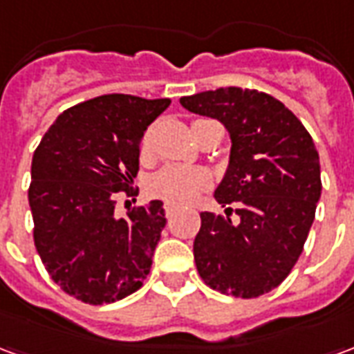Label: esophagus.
I'll return each mask as SVG.
<instances>
[{
    "instance_id": "obj_1",
    "label": "esophagus",
    "mask_w": 354,
    "mask_h": 354,
    "mask_svg": "<svg viewBox=\"0 0 354 354\" xmlns=\"http://www.w3.org/2000/svg\"><path fill=\"white\" fill-rule=\"evenodd\" d=\"M178 208L174 207V205H169V203H167V205H165V214H167V218H170V216L174 214V212H176Z\"/></svg>"
}]
</instances>
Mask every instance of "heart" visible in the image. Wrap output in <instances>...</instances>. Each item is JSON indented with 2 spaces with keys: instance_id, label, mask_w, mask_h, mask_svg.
<instances>
[{
  "instance_id": "b5f03b06",
  "label": "heart",
  "mask_w": 354,
  "mask_h": 354,
  "mask_svg": "<svg viewBox=\"0 0 354 354\" xmlns=\"http://www.w3.org/2000/svg\"><path fill=\"white\" fill-rule=\"evenodd\" d=\"M142 149H149V134L142 140ZM208 184L205 172L185 167H165L159 170L147 184V192L155 199H161L174 207H182L192 203L197 193L203 192Z\"/></svg>"
}]
</instances>
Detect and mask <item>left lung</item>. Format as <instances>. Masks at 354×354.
Returning <instances> with one entry per match:
<instances>
[{
    "instance_id": "obj_1",
    "label": "left lung",
    "mask_w": 354,
    "mask_h": 354,
    "mask_svg": "<svg viewBox=\"0 0 354 354\" xmlns=\"http://www.w3.org/2000/svg\"><path fill=\"white\" fill-rule=\"evenodd\" d=\"M197 115L218 119L230 134V165L216 201L237 203V222L201 212L195 266L212 290L258 297L296 266L320 199L319 151L281 100L252 88L225 87L182 96Z\"/></svg>"
}]
</instances>
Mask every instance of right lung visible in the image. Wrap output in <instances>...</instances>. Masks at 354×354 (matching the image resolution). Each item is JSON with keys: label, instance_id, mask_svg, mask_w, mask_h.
Instances as JSON below:
<instances>
[{"label": "right lung", "instance_id": "right-lung-1", "mask_svg": "<svg viewBox=\"0 0 354 354\" xmlns=\"http://www.w3.org/2000/svg\"><path fill=\"white\" fill-rule=\"evenodd\" d=\"M170 98L104 94L62 111L32 159L34 243L50 279L91 305L142 286L167 223L161 201L115 216L138 172L140 140Z\"/></svg>", "mask_w": 354, "mask_h": 354}]
</instances>
